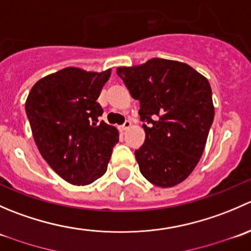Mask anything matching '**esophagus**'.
<instances>
[{
    "instance_id": "obj_1",
    "label": "esophagus",
    "mask_w": 251,
    "mask_h": 251,
    "mask_svg": "<svg viewBox=\"0 0 251 251\" xmlns=\"http://www.w3.org/2000/svg\"><path fill=\"white\" fill-rule=\"evenodd\" d=\"M131 126V121L130 120H126L125 123L123 124V125L120 126V128H121V131H125V130H127L128 127H130Z\"/></svg>"
}]
</instances>
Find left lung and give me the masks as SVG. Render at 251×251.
Listing matches in <instances>:
<instances>
[{"label": "left lung", "mask_w": 251, "mask_h": 251, "mask_svg": "<svg viewBox=\"0 0 251 251\" xmlns=\"http://www.w3.org/2000/svg\"><path fill=\"white\" fill-rule=\"evenodd\" d=\"M116 74L140 100L146 140L135 155L141 174L164 188L181 183L201 158L214 121L209 81L188 64L161 58Z\"/></svg>", "instance_id": "8db88e82"}]
</instances>
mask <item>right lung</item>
Listing matches in <instances>:
<instances>
[{"label": "right lung", "instance_id": "obj_1", "mask_svg": "<svg viewBox=\"0 0 251 251\" xmlns=\"http://www.w3.org/2000/svg\"><path fill=\"white\" fill-rule=\"evenodd\" d=\"M110 69L91 73L65 68L34 85L25 103L35 143L63 179L86 186L107 171L119 133L100 121L97 98Z\"/></svg>", "mask_w": 251, "mask_h": 251}]
</instances>
